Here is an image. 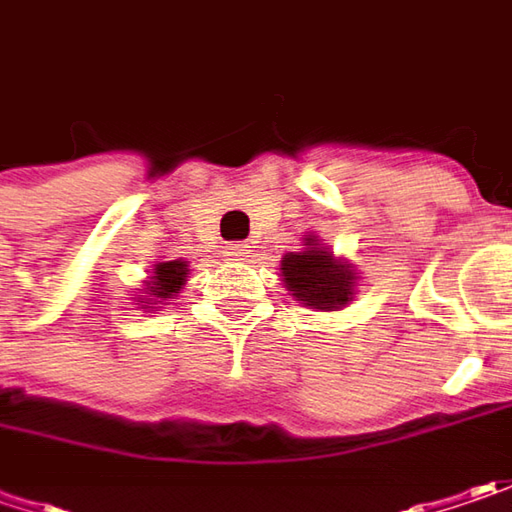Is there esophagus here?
<instances>
[{"label": "esophagus", "mask_w": 512, "mask_h": 512, "mask_svg": "<svg viewBox=\"0 0 512 512\" xmlns=\"http://www.w3.org/2000/svg\"><path fill=\"white\" fill-rule=\"evenodd\" d=\"M244 253H247L244 244H227V247H224V256H227V259H242Z\"/></svg>", "instance_id": "obj_1"}]
</instances>
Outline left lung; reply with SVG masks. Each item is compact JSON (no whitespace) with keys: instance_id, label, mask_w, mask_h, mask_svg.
Listing matches in <instances>:
<instances>
[{"instance_id":"1","label":"left lung","mask_w":512,"mask_h":512,"mask_svg":"<svg viewBox=\"0 0 512 512\" xmlns=\"http://www.w3.org/2000/svg\"><path fill=\"white\" fill-rule=\"evenodd\" d=\"M302 250L285 253L279 270L282 285L291 291L299 305L314 311H343L357 291V270L343 256H334L320 236H305Z\"/></svg>"}]
</instances>
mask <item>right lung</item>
<instances>
[{
  "instance_id": "1",
  "label": "right lung",
  "mask_w": 512,
  "mask_h": 512,
  "mask_svg": "<svg viewBox=\"0 0 512 512\" xmlns=\"http://www.w3.org/2000/svg\"><path fill=\"white\" fill-rule=\"evenodd\" d=\"M187 273H190V262H184V259L152 265L141 288H135V294H138L132 296L135 305H141L143 311H149V314L158 305H167V299H175V296L181 294V288L187 285Z\"/></svg>"
}]
</instances>
